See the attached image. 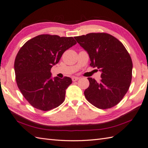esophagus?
Segmentation results:
<instances>
[{
    "instance_id": "obj_1",
    "label": "esophagus",
    "mask_w": 148,
    "mask_h": 148,
    "mask_svg": "<svg viewBox=\"0 0 148 148\" xmlns=\"http://www.w3.org/2000/svg\"><path fill=\"white\" fill-rule=\"evenodd\" d=\"M78 79H79V77H75V76H73V77H72V80H73V81H77Z\"/></svg>"
}]
</instances>
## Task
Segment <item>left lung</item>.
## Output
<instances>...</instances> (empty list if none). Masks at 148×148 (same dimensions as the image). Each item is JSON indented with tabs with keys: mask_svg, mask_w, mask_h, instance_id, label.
<instances>
[{
	"mask_svg": "<svg viewBox=\"0 0 148 148\" xmlns=\"http://www.w3.org/2000/svg\"><path fill=\"white\" fill-rule=\"evenodd\" d=\"M87 51L90 66L101 72V80L88 77L84 93L96 107L108 109L117 105L127 92L132 80V62L123 45L111 35L91 33L74 37Z\"/></svg>",
	"mask_w": 148,
	"mask_h": 148,
	"instance_id": "1",
	"label": "left lung"
}]
</instances>
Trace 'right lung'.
Segmentation results:
<instances>
[{
    "label": "right lung",
    "mask_w": 148,
    "mask_h": 148,
    "mask_svg": "<svg viewBox=\"0 0 148 148\" xmlns=\"http://www.w3.org/2000/svg\"><path fill=\"white\" fill-rule=\"evenodd\" d=\"M73 37L40 35L21 48L14 62L17 85L29 103L49 111L64 102L71 78L51 77V68L66 50L76 44Z\"/></svg>",
    "instance_id": "1"
}]
</instances>
